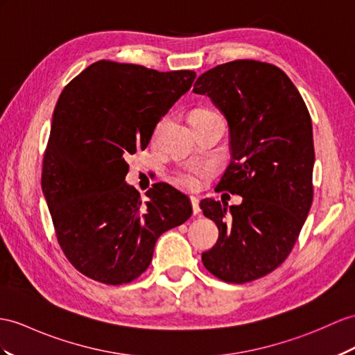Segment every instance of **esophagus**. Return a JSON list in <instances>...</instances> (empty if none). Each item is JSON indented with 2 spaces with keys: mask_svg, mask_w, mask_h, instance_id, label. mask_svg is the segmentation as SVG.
<instances>
[{
  "mask_svg": "<svg viewBox=\"0 0 355 355\" xmlns=\"http://www.w3.org/2000/svg\"><path fill=\"white\" fill-rule=\"evenodd\" d=\"M189 200H191L194 215H197L198 212H200V206H198V198H197V197H194V196H191V197H189Z\"/></svg>",
  "mask_w": 355,
  "mask_h": 355,
  "instance_id": "34e87169",
  "label": "esophagus"
}]
</instances>
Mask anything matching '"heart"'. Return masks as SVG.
<instances>
[{"mask_svg": "<svg viewBox=\"0 0 355 355\" xmlns=\"http://www.w3.org/2000/svg\"><path fill=\"white\" fill-rule=\"evenodd\" d=\"M211 114H214V112L209 110H196L191 112V116H189V122H193L196 119L211 116ZM159 128L157 129V134ZM206 173L207 170L205 167H182L176 171L175 182L185 189H196L198 185H200V180Z\"/></svg>", "mask_w": 355, "mask_h": 355, "instance_id": "heart-1", "label": "heart"}]
</instances>
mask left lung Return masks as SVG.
I'll use <instances>...</instances> for the list:
<instances>
[{"instance_id":"left-lung-1","label":"left lung","mask_w":355,"mask_h":355,"mask_svg":"<svg viewBox=\"0 0 355 355\" xmlns=\"http://www.w3.org/2000/svg\"><path fill=\"white\" fill-rule=\"evenodd\" d=\"M193 92L209 96L227 120L232 161L218 188L243 197L229 207L200 202L218 227L203 265L227 283L261 279L289 256L312 206V119L288 75L256 60L209 69Z\"/></svg>"}]
</instances>
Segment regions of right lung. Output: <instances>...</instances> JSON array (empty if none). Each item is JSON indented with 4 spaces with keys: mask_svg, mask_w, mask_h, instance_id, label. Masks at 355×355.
Masks as SVG:
<instances>
[{
    "mask_svg": "<svg viewBox=\"0 0 355 355\" xmlns=\"http://www.w3.org/2000/svg\"><path fill=\"white\" fill-rule=\"evenodd\" d=\"M194 78L193 71L101 60L60 94L42 191L64 256L89 279L122 284L140 277L158 238L191 217V203L176 188L155 184L143 205L125 176L129 155L148 148L155 126Z\"/></svg>",
    "mask_w": 355,
    "mask_h": 355,
    "instance_id": "right-lung-1",
    "label": "right lung"
}]
</instances>
